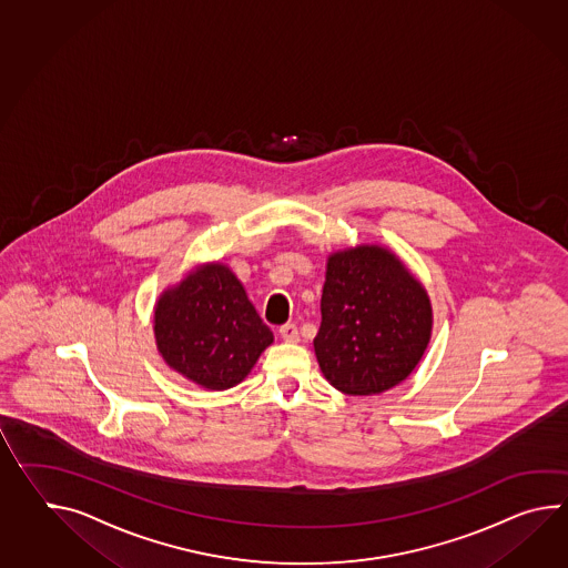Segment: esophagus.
Masks as SVG:
<instances>
[{"label": "esophagus", "instance_id": "esophagus-1", "mask_svg": "<svg viewBox=\"0 0 568 568\" xmlns=\"http://www.w3.org/2000/svg\"><path fill=\"white\" fill-rule=\"evenodd\" d=\"M278 336L285 342H297L300 341V329L295 324H285L278 328Z\"/></svg>", "mask_w": 568, "mask_h": 568}]
</instances>
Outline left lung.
I'll return each instance as SVG.
<instances>
[{
	"mask_svg": "<svg viewBox=\"0 0 568 568\" xmlns=\"http://www.w3.org/2000/svg\"><path fill=\"white\" fill-rule=\"evenodd\" d=\"M320 307L315 356L338 392L392 389L416 368L428 346V295L385 248L332 254Z\"/></svg>",
	"mask_w": 568,
	"mask_h": 568,
	"instance_id": "8db88e82",
	"label": "left lung"
}]
</instances>
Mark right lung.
<instances>
[{
    "mask_svg": "<svg viewBox=\"0 0 568 568\" xmlns=\"http://www.w3.org/2000/svg\"><path fill=\"white\" fill-rule=\"evenodd\" d=\"M166 365L205 389H230L273 342L246 291L224 265H207L166 291L154 310Z\"/></svg>",
    "mask_w": 568,
    "mask_h": 568,
    "instance_id": "right-lung-1",
    "label": "right lung"
}]
</instances>
